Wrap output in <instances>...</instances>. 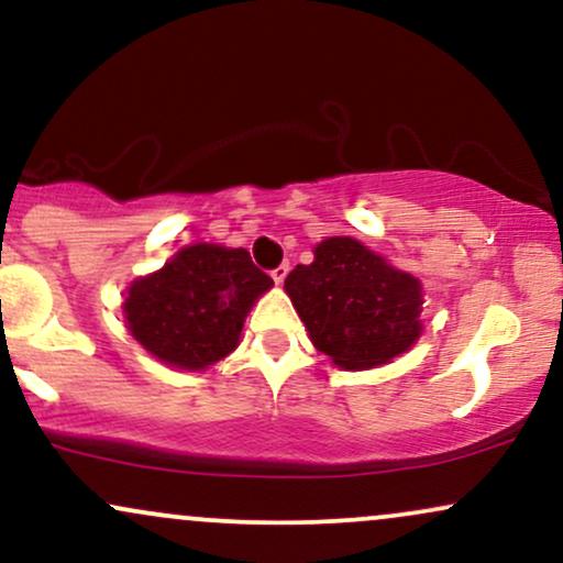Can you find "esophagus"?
Masks as SVG:
<instances>
[{
    "label": "esophagus",
    "instance_id": "1",
    "mask_svg": "<svg viewBox=\"0 0 563 563\" xmlns=\"http://www.w3.org/2000/svg\"><path fill=\"white\" fill-rule=\"evenodd\" d=\"M286 275H288V264H280V267L273 269V280L277 283V286H280V283L286 280Z\"/></svg>",
    "mask_w": 563,
    "mask_h": 563
}]
</instances>
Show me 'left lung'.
Returning a JSON list of instances; mask_svg holds the SVG:
<instances>
[{"label":"left lung","mask_w":563,"mask_h":563,"mask_svg":"<svg viewBox=\"0 0 563 563\" xmlns=\"http://www.w3.org/2000/svg\"><path fill=\"white\" fill-rule=\"evenodd\" d=\"M286 277L309 341L333 365L367 371L405 354L423 333V286L349 235L314 245Z\"/></svg>","instance_id":"left-lung-1"}]
</instances>
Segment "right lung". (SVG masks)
Wrapping results in <instances>:
<instances>
[{
    "label": "right lung",
    "mask_w": 563,
    "mask_h": 563,
    "mask_svg": "<svg viewBox=\"0 0 563 563\" xmlns=\"http://www.w3.org/2000/svg\"><path fill=\"white\" fill-rule=\"evenodd\" d=\"M273 286L245 249L192 243L129 283L121 309L126 331L158 363L206 371L235 352L251 307Z\"/></svg>",
    "instance_id": "obj_1"
}]
</instances>
